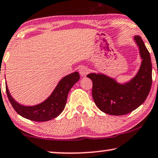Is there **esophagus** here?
I'll return each instance as SVG.
<instances>
[{
    "label": "esophagus",
    "instance_id": "1",
    "mask_svg": "<svg viewBox=\"0 0 158 158\" xmlns=\"http://www.w3.org/2000/svg\"><path fill=\"white\" fill-rule=\"evenodd\" d=\"M79 73H80L81 77H85L86 75L87 74L88 72H89V69L86 67H81V69H79Z\"/></svg>",
    "mask_w": 158,
    "mask_h": 158
}]
</instances>
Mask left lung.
<instances>
[{
	"label": "left lung",
	"instance_id": "left-lung-1",
	"mask_svg": "<svg viewBox=\"0 0 158 158\" xmlns=\"http://www.w3.org/2000/svg\"><path fill=\"white\" fill-rule=\"evenodd\" d=\"M139 50L142 62L136 74L125 83L101 73H91L92 98L101 111L112 115L132 112L144 102L152 86V63L150 52L139 35L134 37Z\"/></svg>",
	"mask_w": 158,
	"mask_h": 158
}]
</instances>
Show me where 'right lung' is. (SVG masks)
I'll list each match as a JSON object with an SVG mask.
<instances>
[{
	"label": "right lung",
	"mask_w": 158,
	"mask_h": 158,
	"mask_svg": "<svg viewBox=\"0 0 158 158\" xmlns=\"http://www.w3.org/2000/svg\"><path fill=\"white\" fill-rule=\"evenodd\" d=\"M79 79L80 77L77 71L65 76L60 79L51 94L41 103L35 106H24L16 102L10 94L6 82V94L14 109L21 116L33 121H48L58 116L63 112L69 92Z\"/></svg>",
	"instance_id": "right-lung-1"
}]
</instances>
